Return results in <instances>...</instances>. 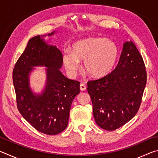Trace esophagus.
Here are the masks:
<instances>
[{
  "label": "esophagus",
  "mask_w": 158,
  "mask_h": 158,
  "mask_svg": "<svg viewBox=\"0 0 158 158\" xmlns=\"http://www.w3.org/2000/svg\"><path fill=\"white\" fill-rule=\"evenodd\" d=\"M80 89H81V90H86V85H85L84 83H81V84H80Z\"/></svg>",
  "instance_id": "1"
}]
</instances>
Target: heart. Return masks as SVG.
Returning <instances> with one entry per match:
<instances>
[{"instance_id":"obj_1","label":"heart","mask_w":158,"mask_h":158,"mask_svg":"<svg viewBox=\"0 0 158 158\" xmlns=\"http://www.w3.org/2000/svg\"><path fill=\"white\" fill-rule=\"evenodd\" d=\"M73 52L63 54V62L72 74L80 68L79 60L84 61V68L90 76L102 77L111 73L118 57V49L114 42L103 37H90L73 44Z\"/></svg>"}]
</instances>
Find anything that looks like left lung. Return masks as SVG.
Here are the masks:
<instances>
[{
  "label": "left lung",
  "mask_w": 158,
  "mask_h": 158,
  "mask_svg": "<svg viewBox=\"0 0 158 158\" xmlns=\"http://www.w3.org/2000/svg\"><path fill=\"white\" fill-rule=\"evenodd\" d=\"M146 81L142 56L132 41L125 42L116 68L87 83L98 126L113 131L130 121L140 107Z\"/></svg>",
  "instance_id": "1"
}]
</instances>
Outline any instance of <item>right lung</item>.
Returning a JSON list of instances; mask_svg holds the SVG:
<instances>
[{
	"label": "right lung",
	"instance_id": "1",
	"mask_svg": "<svg viewBox=\"0 0 158 158\" xmlns=\"http://www.w3.org/2000/svg\"><path fill=\"white\" fill-rule=\"evenodd\" d=\"M62 65L60 51L37 35L28 41L13 69L19 111L35 129L48 135H58L68 126L71 105L80 92V82L64 76ZM35 66L48 68L46 85L40 95H34L29 85V74Z\"/></svg>",
	"mask_w": 158,
	"mask_h": 158
}]
</instances>
